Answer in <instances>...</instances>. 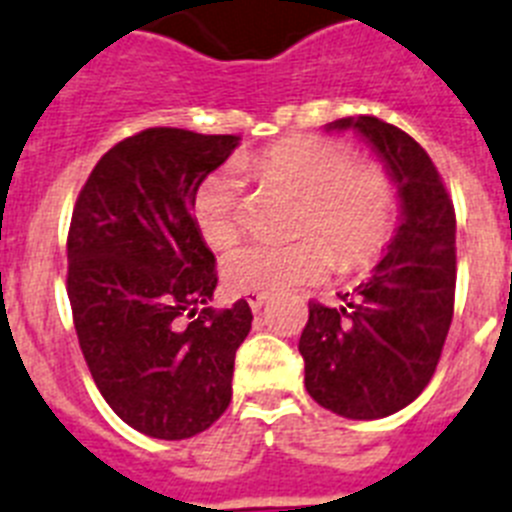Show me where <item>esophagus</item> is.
Returning a JSON list of instances; mask_svg holds the SVG:
<instances>
[{
	"label": "esophagus",
	"instance_id": "obj_1",
	"mask_svg": "<svg viewBox=\"0 0 512 512\" xmlns=\"http://www.w3.org/2000/svg\"><path fill=\"white\" fill-rule=\"evenodd\" d=\"M244 296H247V302H249V307H252V312H260L265 304V299H268V294H244Z\"/></svg>",
	"mask_w": 512,
	"mask_h": 512
}]
</instances>
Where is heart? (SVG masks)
Here are the masks:
<instances>
[{
	"instance_id": "obj_1",
	"label": "heart",
	"mask_w": 512,
	"mask_h": 512,
	"mask_svg": "<svg viewBox=\"0 0 512 512\" xmlns=\"http://www.w3.org/2000/svg\"><path fill=\"white\" fill-rule=\"evenodd\" d=\"M242 169L302 195L291 242H249L223 260V278L242 294H276L325 278L336 263L364 268L385 252L398 223L393 176L375 161H351L349 145L291 135L242 158ZM192 216L210 247H229L242 229L239 171H210L192 197Z\"/></svg>"
}]
</instances>
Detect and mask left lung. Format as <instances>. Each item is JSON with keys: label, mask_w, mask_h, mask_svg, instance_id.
I'll return each instance as SVG.
<instances>
[{"label": "left lung", "mask_w": 512, "mask_h": 512, "mask_svg": "<svg viewBox=\"0 0 512 512\" xmlns=\"http://www.w3.org/2000/svg\"><path fill=\"white\" fill-rule=\"evenodd\" d=\"M393 176L401 223L372 276L341 307L309 304L299 338L304 388L346 419H382L427 388L453 320L455 210L427 150L377 117H346Z\"/></svg>", "instance_id": "8db88e82"}]
</instances>
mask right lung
<instances>
[{
	"label": "right lung",
	"instance_id": "obj_1",
	"mask_svg": "<svg viewBox=\"0 0 512 512\" xmlns=\"http://www.w3.org/2000/svg\"><path fill=\"white\" fill-rule=\"evenodd\" d=\"M236 135L150 127L103 153L77 195L67 296L80 349L111 411L156 440H187L231 403L244 299L216 312V257L192 218L197 184Z\"/></svg>",
	"mask_w": 512,
	"mask_h": 512
}]
</instances>
